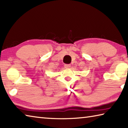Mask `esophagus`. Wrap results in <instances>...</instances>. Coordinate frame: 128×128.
I'll return each mask as SVG.
<instances>
[{"label": "esophagus", "instance_id": "obj_1", "mask_svg": "<svg viewBox=\"0 0 128 128\" xmlns=\"http://www.w3.org/2000/svg\"><path fill=\"white\" fill-rule=\"evenodd\" d=\"M70 66H71V65L70 64H66L64 66V67L66 69H69V68H70Z\"/></svg>", "mask_w": 128, "mask_h": 128}]
</instances>
